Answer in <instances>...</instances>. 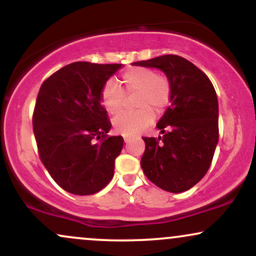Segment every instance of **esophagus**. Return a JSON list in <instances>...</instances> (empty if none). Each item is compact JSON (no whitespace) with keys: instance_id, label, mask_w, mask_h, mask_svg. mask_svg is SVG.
Returning <instances> with one entry per match:
<instances>
[{"instance_id":"34e87169","label":"esophagus","mask_w":256,"mask_h":256,"mask_svg":"<svg viewBox=\"0 0 256 256\" xmlns=\"http://www.w3.org/2000/svg\"><path fill=\"white\" fill-rule=\"evenodd\" d=\"M131 140V138L130 137H124V142L125 143H128Z\"/></svg>"}]
</instances>
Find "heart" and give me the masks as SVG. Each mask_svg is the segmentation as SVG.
<instances>
[{"mask_svg": "<svg viewBox=\"0 0 256 256\" xmlns=\"http://www.w3.org/2000/svg\"><path fill=\"white\" fill-rule=\"evenodd\" d=\"M119 88L107 82L101 91V104L110 114H118L125 104V94H134L137 110L126 112L113 120L114 131L122 136H136L154 120V113L166 110L171 100V84L165 76L156 74L148 67H131L120 76Z\"/></svg>", "mask_w": 256, "mask_h": 256, "instance_id": "heart-1", "label": "heart"}]
</instances>
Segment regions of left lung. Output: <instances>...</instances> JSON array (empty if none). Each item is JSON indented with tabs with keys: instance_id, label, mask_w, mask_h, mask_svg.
I'll list each match as a JSON object with an SVG mask.
<instances>
[{
	"instance_id": "1",
	"label": "left lung",
	"mask_w": 256,
	"mask_h": 256,
	"mask_svg": "<svg viewBox=\"0 0 256 256\" xmlns=\"http://www.w3.org/2000/svg\"><path fill=\"white\" fill-rule=\"evenodd\" d=\"M132 64L160 70L171 84V106L156 124L161 136L143 137V172L162 190L186 192L204 177L218 144L219 107L213 84L195 64L177 55Z\"/></svg>"
}]
</instances>
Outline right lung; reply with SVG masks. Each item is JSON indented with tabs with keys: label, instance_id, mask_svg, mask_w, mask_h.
<instances>
[{
	"label": "right lung",
	"instance_id": "right-lung-1",
	"mask_svg": "<svg viewBox=\"0 0 256 256\" xmlns=\"http://www.w3.org/2000/svg\"><path fill=\"white\" fill-rule=\"evenodd\" d=\"M122 66L70 64L38 92L32 124L40 158L52 178L74 195H92L113 178L124 140L107 136L112 125L101 106V91ZM95 138L102 140L95 144Z\"/></svg>",
	"mask_w": 256,
	"mask_h": 256
}]
</instances>
